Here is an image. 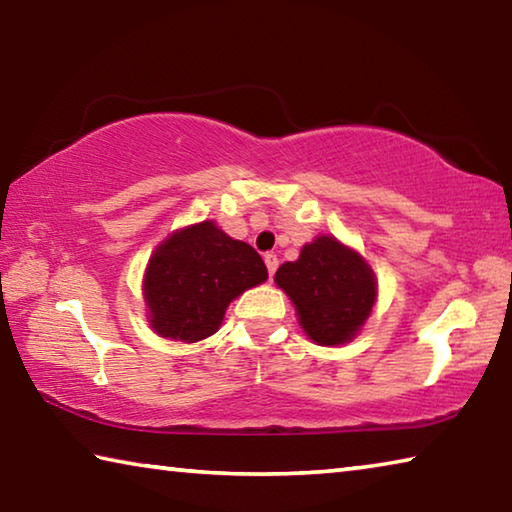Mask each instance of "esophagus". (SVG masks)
Listing matches in <instances>:
<instances>
[{
    "instance_id": "1",
    "label": "esophagus",
    "mask_w": 512,
    "mask_h": 512,
    "mask_svg": "<svg viewBox=\"0 0 512 512\" xmlns=\"http://www.w3.org/2000/svg\"><path fill=\"white\" fill-rule=\"evenodd\" d=\"M264 264H266V268H268V275H275V271H277V264H280V262H277V255H273V253H266L264 255Z\"/></svg>"
}]
</instances>
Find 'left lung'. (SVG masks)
<instances>
[{
	"mask_svg": "<svg viewBox=\"0 0 512 512\" xmlns=\"http://www.w3.org/2000/svg\"><path fill=\"white\" fill-rule=\"evenodd\" d=\"M275 284L296 307L298 323L318 345L350 343L377 302V277L357 250L332 235H318L284 262Z\"/></svg>",
	"mask_w": 512,
	"mask_h": 512,
	"instance_id": "8db88e82",
	"label": "left lung"
}]
</instances>
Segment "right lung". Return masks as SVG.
I'll return each instance as SVG.
<instances>
[{
    "label": "right lung",
    "instance_id": "obj_1",
    "mask_svg": "<svg viewBox=\"0 0 512 512\" xmlns=\"http://www.w3.org/2000/svg\"><path fill=\"white\" fill-rule=\"evenodd\" d=\"M268 277L262 257L214 221L180 228L153 250L142 293L149 325L162 339L196 343L221 327L225 309Z\"/></svg>",
    "mask_w": 512,
    "mask_h": 512
}]
</instances>
